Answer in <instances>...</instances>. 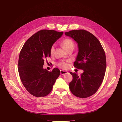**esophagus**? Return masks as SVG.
Instances as JSON below:
<instances>
[{
    "label": "esophagus",
    "instance_id": "34e87169",
    "mask_svg": "<svg viewBox=\"0 0 122 122\" xmlns=\"http://www.w3.org/2000/svg\"><path fill=\"white\" fill-rule=\"evenodd\" d=\"M66 73H67V72L66 71H60V74H61V75H65Z\"/></svg>",
    "mask_w": 122,
    "mask_h": 122
}]
</instances>
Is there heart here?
Masks as SVG:
<instances>
[{
    "instance_id": "1",
    "label": "heart",
    "mask_w": 122,
    "mask_h": 122,
    "mask_svg": "<svg viewBox=\"0 0 122 122\" xmlns=\"http://www.w3.org/2000/svg\"><path fill=\"white\" fill-rule=\"evenodd\" d=\"M62 45H63V47L66 50L68 51L70 49H74V43L73 41L69 39H66L64 40L61 43ZM55 51V45H53L50 49V54L51 55H53ZM57 65L59 67L65 69L68 67V64L67 62L66 61H62L59 62L57 64Z\"/></svg>"
}]
</instances>
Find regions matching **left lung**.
<instances>
[{
	"instance_id": "left-lung-1",
	"label": "left lung",
	"mask_w": 122,
	"mask_h": 122,
	"mask_svg": "<svg viewBox=\"0 0 122 122\" xmlns=\"http://www.w3.org/2000/svg\"><path fill=\"white\" fill-rule=\"evenodd\" d=\"M65 34L77 43L78 53L74 66L83 70L81 76L70 72L73 79L69 83V89L78 97L91 96L97 91L105 76L106 69L105 51L98 39L88 31L74 30Z\"/></svg>"
}]
</instances>
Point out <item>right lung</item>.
I'll return each mask as SVG.
<instances>
[{
  "mask_svg": "<svg viewBox=\"0 0 122 122\" xmlns=\"http://www.w3.org/2000/svg\"><path fill=\"white\" fill-rule=\"evenodd\" d=\"M63 32L41 30L29 38L24 44L19 55L18 71L26 90L36 97L50 93L60 74L57 68L49 72L44 69V59L51 56L50 49L61 37Z\"/></svg>",
  "mask_w": 122,
  "mask_h": 122,
  "instance_id": "1",
  "label": "right lung"
}]
</instances>
